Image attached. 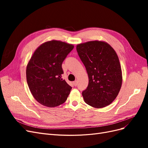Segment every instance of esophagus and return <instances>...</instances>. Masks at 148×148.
Returning <instances> with one entry per match:
<instances>
[{
  "label": "esophagus",
  "mask_w": 148,
  "mask_h": 148,
  "mask_svg": "<svg viewBox=\"0 0 148 148\" xmlns=\"http://www.w3.org/2000/svg\"><path fill=\"white\" fill-rule=\"evenodd\" d=\"M73 85L74 86H77V84H78V82L77 81H75V82H73Z\"/></svg>",
  "instance_id": "esophagus-1"
}]
</instances>
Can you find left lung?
Returning <instances> with one entry per match:
<instances>
[{"label": "left lung", "instance_id": "obj_1", "mask_svg": "<svg viewBox=\"0 0 148 148\" xmlns=\"http://www.w3.org/2000/svg\"><path fill=\"white\" fill-rule=\"evenodd\" d=\"M77 51L89 78L88 86L82 92L84 102L95 108L109 106L117 97L122 83L117 53L108 43L99 41L78 44Z\"/></svg>", "mask_w": 148, "mask_h": 148}]
</instances>
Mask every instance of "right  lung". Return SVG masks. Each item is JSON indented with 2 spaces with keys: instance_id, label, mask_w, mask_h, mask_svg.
<instances>
[{
  "instance_id": "add662e5",
  "label": "right lung",
  "mask_w": 148,
  "mask_h": 148,
  "mask_svg": "<svg viewBox=\"0 0 148 148\" xmlns=\"http://www.w3.org/2000/svg\"><path fill=\"white\" fill-rule=\"evenodd\" d=\"M72 44L56 40L42 44L26 67V80L32 95L40 104L54 107L66 100L71 88L62 78V64L73 50Z\"/></svg>"
}]
</instances>
